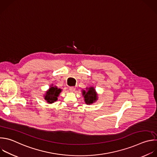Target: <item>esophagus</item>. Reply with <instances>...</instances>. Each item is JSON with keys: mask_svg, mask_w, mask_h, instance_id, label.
Wrapping results in <instances>:
<instances>
[{"mask_svg": "<svg viewBox=\"0 0 157 157\" xmlns=\"http://www.w3.org/2000/svg\"><path fill=\"white\" fill-rule=\"evenodd\" d=\"M75 89H76V88L75 87H70V90L71 92H74L75 90Z\"/></svg>", "mask_w": 157, "mask_h": 157, "instance_id": "1", "label": "esophagus"}]
</instances>
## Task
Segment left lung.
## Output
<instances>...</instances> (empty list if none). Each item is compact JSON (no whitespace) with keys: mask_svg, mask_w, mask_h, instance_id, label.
I'll return each instance as SVG.
<instances>
[{"mask_svg":"<svg viewBox=\"0 0 157 157\" xmlns=\"http://www.w3.org/2000/svg\"><path fill=\"white\" fill-rule=\"evenodd\" d=\"M82 94L87 105H91L98 100V94L94 87L90 86L89 88L87 87L86 90H82Z\"/></svg>","mask_w":157,"mask_h":157,"instance_id":"obj_1","label":"left lung"}]
</instances>
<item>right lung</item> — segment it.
<instances>
[{
	"label": "right lung",
	"mask_w": 157,
	"mask_h": 157,
	"mask_svg": "<svg viewBox=\"0 0 157 157\" xmlns=\"http://www.w3.org/2000/svg\"><path fill=\"white\" fill-rule=\"evenodd\" d=\"M62 90V89L58 88L56 86H54L53 84H52L49 89L44 95V98L48 103H53L58 100V97L59 96Z\"/></svg>",
	"instance_id": "1"
}]
</instances>
